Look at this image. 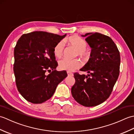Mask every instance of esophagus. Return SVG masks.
<instances>
[{"label": "esophagus", "mask_w": 134, "mask_h": 134, "mask_svg": "<svg viewBox=\"0 0 134 134\" xmlns=\"http://www.w3.org/2000/svg\"><path fill=\"white\" fill-rule=\"evenodd\" d=\"M67 75L69 76H73V73H72L71 72H70V71H67Z\"/></svg>", "instance_id": "1"}]
</instances>
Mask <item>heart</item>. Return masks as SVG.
I'll return each mask as SVG.
<instances>
[{
  "instance_id": "1",
  "label": "heart",
  "mask_w": 134,
  "mask_h": 134,
  "mask_svg": "<svg viewBox=\"0 0 134 134\" xmlns=\"http://www.w3.org/2000/svg\"><path fill=\"white\" fill-rule=\"evenodd\" d=\"M66 41L71 46L77 49L76 53L83 57V58L87 59L89 58L90 53L86 48L87 46L86 41L83 39L77 36L70 37L66 39ZM64 44L62 41H59L53 48V53L57 58L61 57L64 53ZM82 66V62L79 59H69L63 58L60 60L59 62V67L60 69L66 70L68 71H72L78 69Z\"/></svg>"
}]
</instances>
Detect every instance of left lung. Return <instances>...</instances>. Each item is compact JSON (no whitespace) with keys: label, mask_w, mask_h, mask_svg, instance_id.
Masks as SVG:
<instances>
[{"label":"left lung","mask_w":134,"mask_h":134,"mask_svg":"<svg viewBox=\"0 0 134 134\" xmlns=\"http://www.w3.org/2000/svg\"><path fill=\"white\" fill-rule=\"evenodd\" d=\"M85 40L92 48L89 61L80 70L87 75L74 73L72 97L85 107H94L109 98L120 72V56L109 36L99 33H86Z\"/></svg>","instance_id":"left-lung-1"}]
</instances>
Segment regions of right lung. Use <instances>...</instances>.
Here are the masks:
<instances>
[{"mask_svg":"<svg viewBox=\"0 0 134 134\" xmlns=\"http://www.w3.org/2000/svg\"><path fill=\"white\" fill-rule=\"evenodd\" d=\"M66 36L45 32L24 34L14 48V72L22 96L33 104L52 97L58 85L67 77L65 71H58L53 48ZM50 74L46 75V72Z\"/></svg>","mask_w":134,"mask_h":134,"instance_id":"right-lung-1","label":"right lung"}]
</instances>
